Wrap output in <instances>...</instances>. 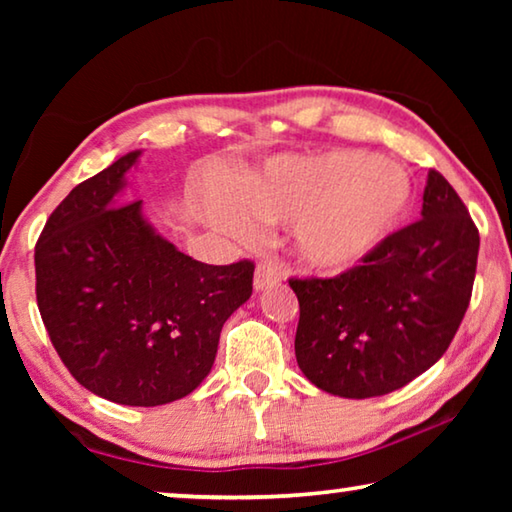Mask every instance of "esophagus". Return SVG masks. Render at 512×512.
<instances>
[{
  "mask_svg": "<svg viewBox=\"0 0 512 512\" xmlns=\"http://www.w3.org/2000/svg\"><path fill=\"white\" fill-rule=\"evenodd\" d=\"M280 280H282L280 266L273 264V262L257 264V268H255V289L257 291L273 287V284H277Z\"/></svg>",
  "mask_w": 512,
  "mask_h": 512,
  "instance_id": "1",
  "label": "esophagus"
}]
</instances>
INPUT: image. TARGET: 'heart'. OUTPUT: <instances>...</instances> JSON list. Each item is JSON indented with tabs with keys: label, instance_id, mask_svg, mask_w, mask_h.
I'll return each instance as SVG.
<instances>
[{
	"label": "heart",
	"instance_id": "b5f03b06",
	"mask_svg": "<svg viewBox=\"0 0 512 512\" xmlns=\"http://www.w3.org/2000/svg\"><path fill=\"white\" fill-rule=\"evenodd\" d=\"M409 201L402 169L350 149L280 155L239 189L246 212L268 223H293L298 257L329 273L370 255L397 228ZM232 221L244 225L237 214Z\"/></svg>",
	"mask_w": 512,
	"mask_h": 512
}]
</instances>
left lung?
Returning <instances> with one entry per match:
<instances>
[{
  "instance_id": "8db88e82",
  "label": "left lung",
  "mask_w": 512,
  "mask_h": 512,
  "mask_svg": "<svg viewBox=\"0 0 512 512\" xmlns=\"http://www.w3.org/2000/svg\"><path fill=\"white\" fill-rule=\"evenodd\" d=\"M479 230L461 196L429 171L422 219L336 277H291L300 302L296 359L320 391L366 400L429 370L472 298Z\"/></svg>"
}]
</instances>
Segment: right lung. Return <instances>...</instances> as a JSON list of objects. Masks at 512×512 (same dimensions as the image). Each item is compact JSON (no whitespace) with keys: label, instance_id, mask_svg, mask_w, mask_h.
Segmentation results:
<instances>
[{"label":"right lung","instance_id":"1","mask_svg":"<svg viewBox=\"0 0 512 512\" xmlns=\"http://www.w3.org/2000/svg\"><path fill=\"white\" fill-rule=\"evenodd\" d=\"M140 151L83 180L36 244V298L81 386L126 406L176 402L212 370L225 320L253 293L255 264L196 262L119 196Z\"/></svg>","mask_w":512,"mask_h":512}]
</instances>
